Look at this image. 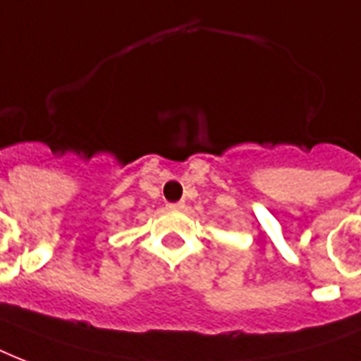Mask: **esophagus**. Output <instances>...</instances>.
Wrapping results in <instances>:
<instances>
[{
    "mask_svg": "<svg viewBox=\"0 0 361 361\" xmlns=\"http://www.w3.org/2000/svg\"><path fill=\"white\" fill-rule=\"evenodd\" d=\"M184 207V203H167V209L169 211H180Z\"/></svg>",
    "mask_w": 361,
    "mask_h": 361,
    "instance_id": "esophagus-1",
    "label": "esophagus"
}]
</instances>
